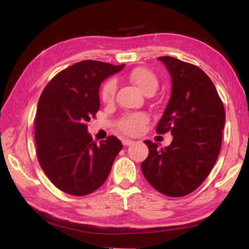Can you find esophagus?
<instances>
[{"mask_svg":"<svg viewBox=\"0 0 249 249\" xmlns=\"http://www.w3.org/2000/svg\"><path fill=\"white\" fill-rule=\"evenodd\" d=\"M133 143H134V142L132 141V140H123V144L124 146H130V145H132Z\"/></svg>","mask_w":249,"mask_h":249,"instance_id":"obj_1","label":"esophagus"}]
</instances>
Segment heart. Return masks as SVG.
Here are the masks:
<instances>
[{"mask_svg": "<svg viewBox=\"0 0 249 249\" xmlns=\"http://www.w3.org/2000/svg\"><path fill=\"white\" fill-rule=\"evenodd\" d=\"M128 79L132 85H134L136 88L146 95L154 94L159 85L157 76L146 68H135L134 70H132L128 75ZM115 93L116 83L114 80H108V82L104 83L102 88H101L100 98L104 103L108 104L113 102ZM146 124L147 117L144 114H133L125 116L124 118L120 120L118 125L120 130L124 132L125 134L136 135L143 130Z\"/></svg>", "mask_w": 249, "mask_h": 249, "instance_id": "obj_1", "label": "heart"}]
</instances>
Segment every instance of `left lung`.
I'll return each mask as SVG.
<instances>
[{
    "label": "left lung",
    "mask_w": 249,
    "mask_h": 249,
    "mask_svg": "<svg viewBox=\"0 0 249 249\" xmlns=\"http://www.w3.org/2000/svg\"><path fill=\"white\" fill-rule=\"evenodd\" d=\"M172 78V91L157 133L171 131L172 143L158 148L145 141L149 154L141 169L161 194L182 196L210 174L220 151L226 114L214 84L201 69L173 57H159Z\"/></svg>",
    "instance_id": "8db88e82"
}]
</instances>
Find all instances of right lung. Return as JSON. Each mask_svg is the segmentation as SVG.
Returning <instances> with one entry per match:
<instances>
[{
  "label": "right lung",
  "mask_w": 249,
  "mask_h": 249,
  "mask_svg": "<svg viewBox=\"0 0 249 249\" xmlns=\"http://www.w3.org/2000/svg\"><path fill=\"white\" fill-rule=\"evenodd\" d=\"M124 68L85 60L55 75L40 94L35 117L37 159L50 181L69 195L86 196L102 186L123 149L113 135L96 145L87 123L100 108L101 84Z\"/></svg>",
  "instance_id": "obj_1"
}]
</instances>
